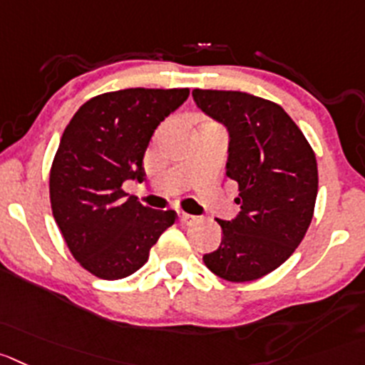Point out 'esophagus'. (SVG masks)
Masks as SVG:
<instances>
[{
	"instance_id": "obj_1",
	"label": "esophagus",
	"mask_w": 365,
	"mask_h": 365,
	"mask_svg": "<svg viewBox=\"0 0 365 365\" xmlns=\"http://www.w3.org/2000/svg\"><path fill=\"white\" fill-rule=\"evenodd\" d=\"M179 220H180V224L190 225L197 220V217H193V215H188V213H179Z\"/></svg>"
}]
</instances>
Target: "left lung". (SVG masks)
<instances>
[{
	"label": "left lung",
	"mask_w": 365,
	"mask_h": 365,
	"mask_svg": "<svg viewBox=\"0 0 365 365\" xmlns=\"http://www.w3.org/2000/svg\"><path fill=\"white\" fill-rule=\"evenodd\" d=\"M197 106L227 127L225 175L238 185L240 215L217 220L222 244L204 255L207 269L232 283L276 270L303 242L314 218L315 152L283 107L244 91L193 89Z\"/></svg>",
	"instance_id": "1"
}]
</instances>
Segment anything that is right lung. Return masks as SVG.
Masks as SVG:
<instances>
[{
    "label": "right lung",
    "instance_id": "add662e5",
    "mask_svg": "<svg viewBox=\"0 0 365 365\" xmlns=\"http://www.w3.org/2000/svg\"><path fill=\"white\" fill-rule=\"evenodd\" d=\"M188 88H130L93 96L76 110L50 170L53 218L73 258L100 279H121L148 262L177 220L127 197L123 182L145 177L143 158L158 125Z\"/></svg>",
    "mask_w": 365,
    "mask_h": 365
}]
</instances>
